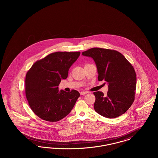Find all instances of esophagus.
<instances>
[{"label": "esophagus", "instance_id": "obj_1", "mask_svg": "<svg viewBox=\"0 0 158 158\" xmlns=\"http://www.w3.org/2000/svg\"><path fill=\"white\" fill-rule=\"evenodd\" d=\"M86 94H88V92H86V91H82V92H80V94H81V95H85Z\"/></svg>", "mask_w": 158, "mask_h": 158}]
</instances>
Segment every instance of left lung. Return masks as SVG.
I'll list each match as a JSON object with an SVG mask.
<instances>
[{"label": "left lung", "mask_w": 158, "mask_h": 158, "mask_svg": "<svg viewBox=\"0 0 158 158\" xmlns=\"http://www.w3.org/2000/svg\"><path fill=\"white\" fill-rule=\"evenodd\" d=\"M96 63L99 81L108 85L107 95L94 92V109L106 118H116L126 113L135 99L136 75L131 64L121 53L114 50L92 48L82 53Z\"/></svg>", "instance_id": "8db88e82"}]
</instances>
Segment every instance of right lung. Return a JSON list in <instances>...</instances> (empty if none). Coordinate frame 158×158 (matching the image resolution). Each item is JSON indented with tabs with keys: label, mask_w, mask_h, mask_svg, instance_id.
<instances>
[{
	"label": "right lung",
	"mask_w": 158,
	"mask_h": 158,
	"mask_svg": "<svg viewBox=\"0 0 158 158\" xmlns=\"http://www.w3.org/2000/svg\"><path fill=\"white\" fill-rule=\"evenodd\" d=\"M81 53L57 52L35 61L25 77V95L34 113L40 118L57 122L71 111L77 98L78 91L70 92L58 86L61 79L68 77L70 67Z\"/></svg>",
	"instance_id": "obj_1"
}]
</instances>
